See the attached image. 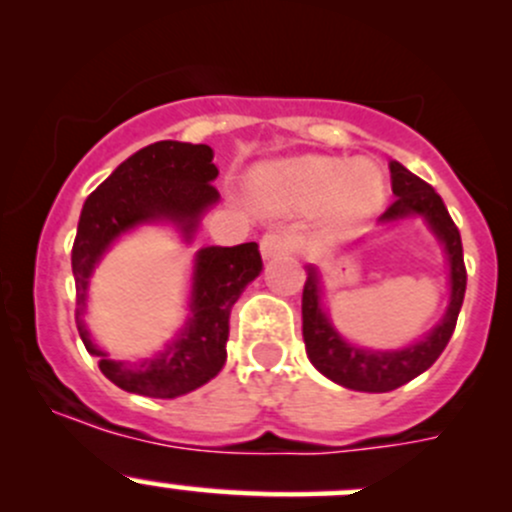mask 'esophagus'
Returning a JSON list of instances; mask_svg holds the SVG:
<instances>
[{"mask_svg": "<svg viewBox=\"0 0 512 512\" xmlns=\"http://www.w3.org/2000/svg\"><path fill=\"white\" fill-rule=\"evenodd\" d=\"M294 250V240L292 237L282 235V232H265L260 240V252L262 257H275V255H285V252Z\"/></svg>", "mask_w": 512, "mask_h": 512, "instance_id": "esophagus-1", "label": "esophagus"}]
</instances>
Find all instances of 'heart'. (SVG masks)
I'll return each mask as SVG.
<instances>
[{"instance_id":"1","label":"heart","mask_w":512,"mask_h":512,"mask_svg":"<svg viewBox=\"0 0 512 512\" xmlns=\"http://www.w3.org/2000/svg\"><path fill=\"white\" fill-rule=\"evenodd\" d=\"M252 200L270 213H319L324 227L347 230L384 200V180L369 160L302 156L277 160L250 175Z\"/></svg>"}]
</instances>
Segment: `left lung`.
Listing matches in <instances>:
<instances>
[{
    "label": "left lung",
    "mask_w": 512,
    "mask_h": 512,
    "mask_svg": "<svg viewBox=\"0 0 512 512\" xmlns=\"http://www.w3.org/2000/svg\"><path fill=\"white\" fill-rule=\"evenodd\" d=\"M389 168L391 190H394L396 198L386 208L381 220L421 215L446 245L448 262H451V304H448L443 322L426 339L411 344L409 349H401V352H369V349L347 344L334 332L327 314L319 307V280L314 267H309L307 282H304L302 289V337L309 361L327 379L337 381L347 389L369 391V394L394 391L399 386L409 384L418 374H423L446 349L448 339L456 329L463 297H466V265H463L461 232H458L456 223L448 215L441 195L426 180H421L396 160H391Z\"/></svg>",
    "instance_id": "8db88e82"
}]
</instances>
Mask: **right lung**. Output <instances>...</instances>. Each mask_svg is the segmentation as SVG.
<instances>
[{
  "label": "right lung",
  "instance_id": "add662e5",
  "mask_svg": "<svg viewBox=\"0 0 512 512\" xmlns=\"http://www.w3.org/2000/svg\"><path fill=\"white\" fill-rule=\"evenodd\" d=\"M213 148L205 143L158 141L123 160L106 180L86 198L79 218L71 270L76 280V327L81 342L96 354L98 369L118 389L153 399H175L208 384L225 366L230 312L262 270L257 242L235 247H205L195 257L193 302L183 332L165 352L146 361H111L91 342L84 324L86 287L96 262L121 232L168 218L180 225L183 235L193 237L200 215L218 203L213 185L218 165Z\"/></svg>",
  "mask_w": 512,
  "mask_h": 512
}]
</instances>
